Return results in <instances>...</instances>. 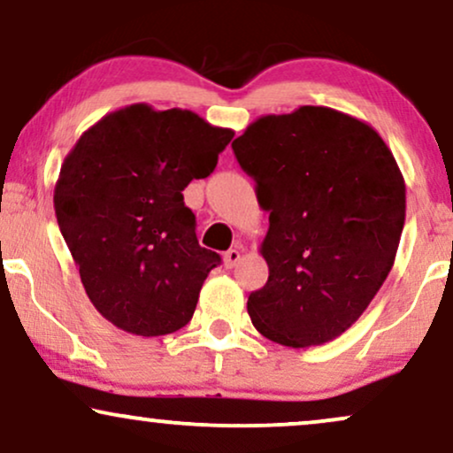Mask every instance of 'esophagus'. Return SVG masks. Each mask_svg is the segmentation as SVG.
<instances>
[{
	"label": "esophagus",
	"mask_w": 453,
	"mask_h": 453,
	"mask_svg": "<svg viewBox=\"0 0 453 453\" xmlns=\"http://www.w3.org/2000/svg\"><path fill=\"white\" fill-rule=\"evenodd\" d=\"M238 261H240V250H238V249H230V250H226V255H223V263H226V267H227V269L236 265Z\"/></svg>",
	"instance_id": "34e87169"
}]
</instances>
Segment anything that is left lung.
<instances>
[{"instance_id":"1","label":"left lung","mask_w":453,"mask_h":453,"mask_svg":"<svg viewBox=\"0 0 453 453\" xmlns=\"http://www.w3.org/2000/svg\"><path fill=\"white\" fill-rule=\"evenodd\" d=\"M269 230V278L246 309L263 336L303 349L351 328L380 290L402 238L405 181L365 121L328 106L265 114L232 142Z\"/></svg>"}]
</instances>
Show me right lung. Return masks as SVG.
Instances as JSON below:
<instances>
[{"label": "right lung", "instance_id": "right-lung-1", "mask_svg": "<svg viewBox=\"0 0 453 453\" xmlns=\"http://www.w3.org/2000/svg\"><path fill=\"white\" fill-rule=\"evenodd\" d=\"M232 129L192 111L131 104L108 112L66 154L54 211L89 301L137 336L184 328L221 263L196 240L181 190L213 173Z\"/></svg>", "mask_w": 453, "mask_h": 453}]
</instances>
